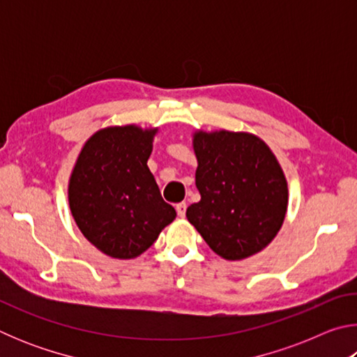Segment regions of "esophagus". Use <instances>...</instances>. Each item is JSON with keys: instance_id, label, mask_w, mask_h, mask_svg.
<instances>
[{"instance_id": "1", "label": "esophagus", "mask_w": 357, "mask_h": 357, "mask_svg": "<svg viewBox=\"0 0 357 357\" xmlns=\"http://www.w3.org/2000/svg\"><path fill=\"white\" fill-rule=\"evenodd\" d=\"M185 209H187V204L185 203H178L176 204V213L179 217H184L185 215Z\"/></svg>"}]
</instances>
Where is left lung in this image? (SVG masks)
<instances>
[{
    "mask_svg": "<svg viewBox=\"0 0 357 357\" xmlns=\"http://www.w3.org/2000/svg\"><path fill=\"white\" fill-rule=\"evenodd\" d=\"M192 144L202 200L187 208V220L228 261L261 252L288 209V183L275 154L259 137L225 129L195 130Z\"/></svg>",
    "mask_w": 357,
    "mask_h": 357,
    "instance_id": "left-lung-1",
    "label": "left lung"
}]
</instances>
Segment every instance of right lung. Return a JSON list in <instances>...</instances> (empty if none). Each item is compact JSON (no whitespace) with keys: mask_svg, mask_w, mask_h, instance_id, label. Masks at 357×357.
<instances>
[{"mask_svg":"<svg viewBox=\"0 0 357 357\" xmlns=\"http://www.w3.org/2000/svg\"><path fill=\"white\" fill-rule=\"evenodd\" d=\"M157 132L135 124L100 129L83 144L70 173L72 217L83 236L112 258L140 257L176 219L148 168Z\"/></svg>","mask_w":357,"mask_h":357,"instance_id":"add662e5","label":"right lung"}]
</instances>
